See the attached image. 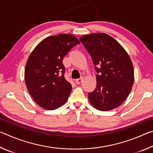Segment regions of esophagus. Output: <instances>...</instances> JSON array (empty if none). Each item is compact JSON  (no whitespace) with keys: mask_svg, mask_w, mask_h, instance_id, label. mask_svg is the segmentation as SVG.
Returning a JSON list of instances; mask_svg holds the SVG:
<instances>
[{"mask_svg":"<svg viewBox=\"0 0 153 153\" xmlns=\"http://www.w3.org/2000/svg\"><path fill=\"white\" fill-rule=\"evenodd\" d=\"M82 81H83V78H82V77H81V78L77 79L75 80V82H76V84H81Z\"/></svg>","mask_w":153,"mask_h":153,"instance_id":"obj_1","label":"esophagus"}]
</instances>
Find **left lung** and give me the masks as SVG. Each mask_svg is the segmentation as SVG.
<instances>
[{"mask_svg": "<svg viewBox=\"0 0 153 153\" xmlns=\"http://www.w3.org/2000/svg\"><path fill=\"white\" fill-rule=\"evenodd\" d=\"M92 59L97 71V86L88 93L91 105L98 110L113 109L122 104L134 81L133 65L120 44L104 33L79 38Z\"/></svg>", "mask_w": 153, "mask_h": 153, "instance_id": "8db88e82", "label": "left lung"}]
</instances>
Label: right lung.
Returning a JSON list of instances; mask_svg holds the SVG:
<instances>
[{
	"instance_id": "obj_1",
	"label": "right lung",
	"mask_w": 153,
	"mask_h": 153,
	"mask_svg": "<svg viewBox=\"0 0 153 153\" xmlns=\"http://www.w3.org/2000/svg\"><path fill=\"white\" fill-rule=\"evenodd\" d=\"M79 41L68 33L49 36L36 46L27 59L25 81L37 104L48 110L65 103L72 87L65 79L63 59Z\"/></svg>"
}]
</instances>
